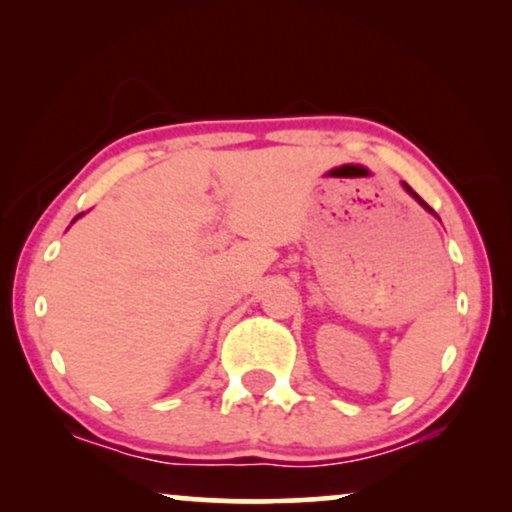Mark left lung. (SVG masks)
<instances>
[{"mask_svg":"<svg viewBox=\"0 0 512 512\" xmlns=\"http://www.w3.org/2000/svg\"><path fill=\"white\" fill-rule=\"evenodd\" d=\"M403 188H405V191H408V193H410V195H412V198H415V200H417V202H419V205H422V207H424V209H429V212H433V209H431V207H429V205H426V202H424V200H422V198H419V195H417V193H415V191H412V188H410V186H408V184H403ZM433 214H436V212H433ZM436 216H438V214H436Z\"/></svg>","mask_w":512,"mask_h":512,"instance_id":"obj_1","label":"left lung"}]
</instances>
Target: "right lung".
<instances>
[{"label":"right lung","instance_id":"add662e5","mask_svg":"<svg viewBox=\"0 0 512 512\" xmlns=\"http://www.w3.org/2000/svg\"><path fill=\"white\" fill-rule=\"evenodd\" d=\"M79 216H83V212H81V214H76V216H74V221H76V219H79ZM74 221H72V223H74Z\"/></svg>","mask_w":512,"mask_h":512}]
</instances>
